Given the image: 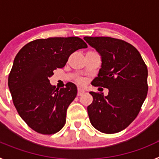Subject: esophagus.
Wrapping results in <instances>:
<instances>
[{"label": "esophagus", "mask_w": 159, "mask_h": 159, "mask_svg": "<svg viewBox=\"0 0 159 159\" xmlns=\"http://www.w3.org/2000/svg\"><path fill=\"white\" fill-rule=\"evenodd\" d=\"M84 92H85V90L83 89L82 88H78V95H82Z\"/></svg>", "instance_id": "1"}]
</instances>
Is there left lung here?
Returning <instances> with one entry per match:
<instances>
[{
  "label": "left lung",
  "mask_w": 159,
  "mask_h": 159,
  "mask_svg": "<svg viewBox=\"0 0 159 159\" xmlns=\"http://www.w3.org/2000/svg\"><path fill=\"white\" fill-rule=\"evenodd\" d=\"M84 40L101 57V67L94 86L109 90L108 95L91 92L88 107L92 125L99 131L114 134L127 127L137 117L148 91L147 65L137 49L123 40L104 36Z\"/></svg>",
  "instance_id": "obj_1"
}]
</instances>
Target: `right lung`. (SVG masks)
Masks as SVG:
<instances>
[{
    "instance_id": "right-lung-1",
    "label": "right lung",
    "mask_w": 159,
    "mask_h": 159,
    "mask_svg": "<svg viewBox=\"0 0 159 159\" xmlns=\"http://www.w3.org/2000/svg\"><path fill=\"white\" fill-rule=\"evenodd\" d=\"M87 48L76 36L51 37L29 42L17 53L8 85L18 114L32 130L52 134L63 128L77 88L67 83L66 88L56 89L49 78L54 70L65 66L71 53Z\"/></svg>"
}]
</instances>
